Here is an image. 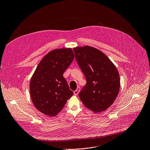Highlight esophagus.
<instances>
[{"instance_id": "esophagus-1", "label": "esophagus", "mask_w": 150, "mask_h": 150, "mask_svg": "<svg viewBox=\"0 0 150 150\" xmlns=\"http://www.w3.org/2000/svg\"><path fill=\"white\" fill-rule=\"evenodd\" d=\"M79 91H80V87H78L77 88H76V90L74 91V94H75V95H78V93H79Z\"/></svg>"}]
</instances>
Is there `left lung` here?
<instances>
[{"label":"left lung","instance_id":"8db88e82","mask_svg":"<svg viewBox=\"0 0 150 150\" xmlns=\"http://www.w3.org/2000/svg\"><path fill=\"white\" fill-rule=\"evenodd\" d=\"M74 51L87 81L79 94L81 100L93 112L105 111L114 103L120 90L116 67L104 53L94 47H77Z\"/></svg>","mask_w":150,"mask_h":150}]
</instances>
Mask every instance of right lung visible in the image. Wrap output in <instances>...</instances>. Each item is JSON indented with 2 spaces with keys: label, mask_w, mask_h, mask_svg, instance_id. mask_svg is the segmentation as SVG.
<instances>
[{
  "label": "right lung",
  "mask_w": 150,
  "mask_h": 150,
  "mask_svg": "<svg viewBox=\"0 0 150 150\" xmlns=\"http://www.w3.org/2000/svg\"><path fill=\"white\" fill-rule=\"evenodd\" d=\"M74 59L71 48L54 50L40 62L31 78L32 102L38 111L46 115H57L74 94L63 76Z\"/></svg>",
  "instance_id": "obj_1"
}]
</instances>
